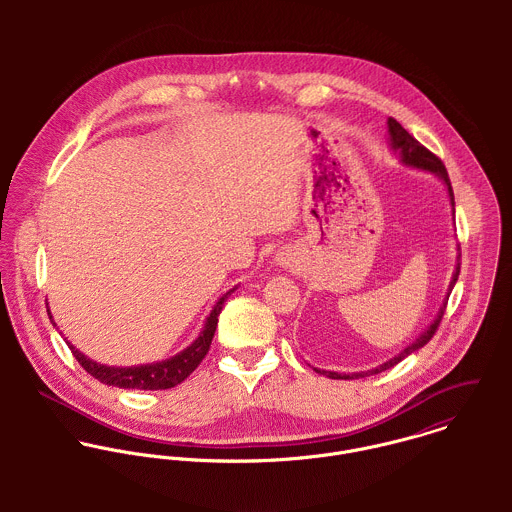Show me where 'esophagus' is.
<instances>
[{
	"label": "esophagus",
	"instance_id": "34e87169",
	"mask_svg": "<svg viewBox=\"0 0 512 512\" xmlns=\"http://www.w3.org/2000/svg\"><path fill=\"white\" fill-rule=\"evenodd\" d=\"M280 264H282V266H288V264H290V258H280Z\"/></svg>",
	"mask_w": 512,
	"mask_h": 512
}]
</instances>
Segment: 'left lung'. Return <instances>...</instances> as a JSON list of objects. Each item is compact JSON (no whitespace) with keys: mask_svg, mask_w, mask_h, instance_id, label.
Returning a JSON list of instances; mask_svg holds the SVG:
<instances>
[{"mask_svg":"<svg viewBox=\"0 0 512 512\" xmlns=\"http://www.w3.org/2000/svg\"><path fill=\"white\" fill-rule=\"evenodd\" d=\"M388 134H390V146L400 153L404 165H410V167H416V169H424V171H432V173H436L439 179L445 183L447 193H449V201H451V207H453V215H455L453 189H451V181H449V175H447V171H445L443 161L439 159L436 153H432L428 147L422 146L414 136H410L394 118H388ZM459 256H461V254H459ZM457 278H459V264H457V268H455V272H453V278H451V282H449L447 297H449V293L453 290ZM447 297H445V299H447ZM445 307H447V301H443V305L439 307L438 317L434 319V323H432L412 345H408L402 353H398L394 359L386 361L384 365L376 366V368L366 370V372H355V374H339V372L319 370V368H315V372H319V374H323V376H329V378H337V380H353V378H363V376H370V374H378V372H382V370H386V368H392V366L398 365L402 359H406L408 355H412L414 351H418V349H422L424 345H428V341H430V339L436 335V331H438L439 323H441L443 313H445Z\"/></svg>","mask_w":512,"mask_h":512,"instance_id":"obj_1","label":"left lung"}]
</instances>
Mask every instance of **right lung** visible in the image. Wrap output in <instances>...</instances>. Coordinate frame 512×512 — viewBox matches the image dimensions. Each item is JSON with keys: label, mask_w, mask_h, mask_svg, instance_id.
I'll return each instance as SVG.
<instances>
[{"label": "right lung", "mask_w": 512, "mask_h": 512, "mask_svg": "<svg viewBox=\"0 0 512 512\" xmlns=\"http://www.w3.org/2000/svg\"><path fill=\"white\" fill-rule=\"evenodd\" d=\"M230 292H234V290H230ZM230 292L224 293L217 301L211 315L207 317V323H205L201 335L185 351H181L179 355H175L167 361H161V363L126 366V368L98 365V363L86 359L82 353H78L71 343H67V345H69L74 359L80 363V366L90 376L100 380L102 384L118 386V388H136V390H167V388H173V386L181 384L197 366L201 365V361L209 353L215 331H217V323H219V315L222 311V305H224V299L230 295ZM49 319L53 321L51 315H49Z\"/></svg>", "instance_id": "obj_1"}]
</instances>
